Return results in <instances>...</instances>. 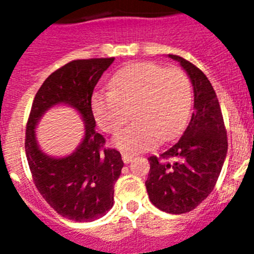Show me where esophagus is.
<instances>
[{
    "label": "esophagus",
    "instance_id": "esophagus-1",
    "mask_svg": "<svg viewBox=\"0 0 254 254\" xmlns=\"http://www.w3.org/2000/svg\"><path fill=\"white\" fill-rule=\"evenodd\" d=\"M122 159H123V163L128 164V163H131L132 159H133V156L129 154H122Z\"/></svg>",
    "mask_w": 254,
    "mask_h": 254
}]
</instances>
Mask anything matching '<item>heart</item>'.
I'll use <instances>...</instances> for the list:
<instances>
[{
    "mask_svg": "<svg viewBox=\"0 0 254 254\" xmlns=\"http://www.w3.org/2000/svg\"><path fill=\"white\" fill-rule=\"evenodd\" d=\"M192 85L178 67L138 62L114 75L111 90L95 93L91 109L103 131L116 133L133 113L134 122L114 137L118 149L145 151L179 133L190 113Z\"/></svg>",
    "mask_w": 254,
    "mask_h": 254,
    "instance_id": "obj_1",
    "label": "heart"
}]
</instances>
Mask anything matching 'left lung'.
Masks as SVG:
<instances>
[{"label":"left lung","mask_w":254,"mask_h":254,"mask_svg":"<svg viewBox=\"0 0 254 254\" xmlns=\"http://www.w3.org/2000/svg\"><path fill=\"white\" fill-rule=\"evenodd\" d=\"M169 57L178 61L193 85V113L177 142L159 156H150L145 186L152 205L179 215L194 210L212 192L226 158L228 138L216 93L205 73L185 58Z\"/></svg>","instance_id":"1"}]
</instances>
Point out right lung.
<instances>
[{"mask_svg": "<svg viewBox=\"0 0 254 254\" xmlns=\"http://www.w3.org/2000/svg\"><path fill=\"white\" fill-rule=\"evenodd\" d=\"M112 58L71 61L47 77L38 90L26 123L25 152L33 181L52 208L73 221H93L104 216L114 202V183L123 161L120 151L104 147L105 138L95 131L91 96ZM67 104L82 114L85 136L75 153L52 158L39 149L35 126L49 107Z\"/></svg>", "mask_w": 254, "mask_h": 254, "instance_id": "1", "label": "right lung"}]
</instances>
